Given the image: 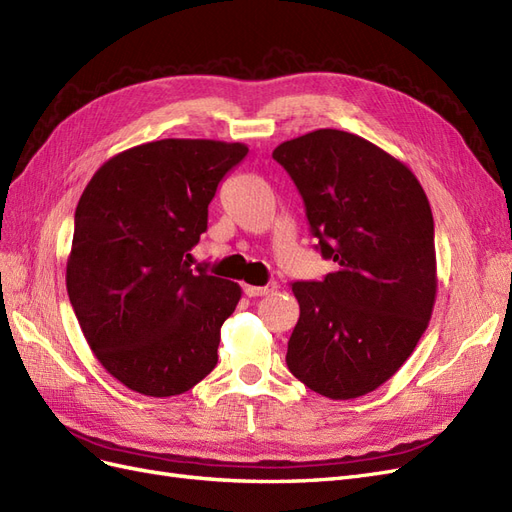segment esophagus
I'll list each match as a JSON object with an SVG mask.
<instances>
[{
    "label": "esophagus",
    "instance_id": "esophagus-1",
    "mask_svg": "<svg viewBox=\"0 0 512 512\" xmlns=\"http://www.w3.org/2000/svg\"><path fill=\"white\" fill-rule=\"evenodd\" d=\"M274 289H276V285H274V283H270V285H266V287H253V285H246V287H244V293L249 295V298H261V295H270Z\"/></svg>",
    "mask_w": 512,
    "mask_h": 512
}]
</instances>
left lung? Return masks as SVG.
Wrapping results in <instances>:
<instances>
[{
	"label": "left lung",
	"instance_id": "obj_1",
	"mask_svg": "<svg viewBox=\"0 0 512 512\" xmlns=\"http://www.w3.org/2000/svg\"><path fill=\"white\" fill-rule=\"evenodd\" d=\"M272 157L302 195L317 249L336 263L323 280L291 285L300 319L287 366L325 398H359L402 368L430 323V202L406 163L349 131H310Z\"/></svg>",
	"mask_w": 512,
	"mask_h": 512
}]
</instances>
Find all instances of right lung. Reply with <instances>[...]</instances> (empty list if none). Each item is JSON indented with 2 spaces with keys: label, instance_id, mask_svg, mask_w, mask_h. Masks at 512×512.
I'll use <instances>...</instances> for the list:
<instances>
[{
  "label": "right lung",
  "instance_id": "obj_1",
  "mask_svg": "<svg viewBox=\"0 0 512 512\" xmlns=\"http://www.w3.org/2000/svg\"><path fill=\"white\" fill-rule=\"evenodd\" d=\"M246 153L240 142H146L108 159L80 195L65 285L97 361L131 391L170 398L217 366L242 289L193 272L189 251Z\"/></svg>",
  "mask_w": 512,
  "mask_h": 512
}]
</instances>
